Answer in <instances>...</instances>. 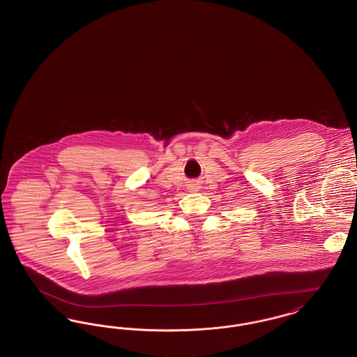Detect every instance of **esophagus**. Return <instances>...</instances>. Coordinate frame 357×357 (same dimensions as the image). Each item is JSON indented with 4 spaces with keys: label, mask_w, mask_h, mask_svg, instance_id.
I'll return each mask as SVG.
<instances>
[{
    "label": "esophagus",
    "mask_w": 357,
    "mask_h": 357,
    "mask_svg": "<svg viewBox=\"0 0 357 357\" xmlns=\"http://www.w3.org/2000/svg\"><path fill=\"white\" fill-rule=\"evenodd\" d=\"M197 188H198V186H190L191 191H197Z\"/></svg>",
    "instance_id": "1"
}]
</instances>
